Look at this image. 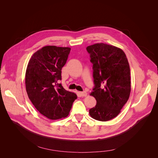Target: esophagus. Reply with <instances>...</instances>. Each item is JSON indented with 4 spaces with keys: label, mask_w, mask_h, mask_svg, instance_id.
I'll return each mask as SVG.
<instances>
[{
    "label": "esophagus",
    "mask_w": 158,
    "mask_h": 158,
    "mask_svg": "<svg viewBox=\"0 0 158 158\" xmlns=\"http://www.w3.org/2000/svg\"><path fill=\"white\" fill-rule=\"evenodd\" d=\"M80 97H86L87 95V93L86 91H80L78 93Z\"/></svg>",
    "instance_id": "34e87169"
}]
</instances>
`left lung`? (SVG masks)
Instances as JSON below:
<instances>
[{
  "mask_svg": "<svg viewBox=\"0 0 158 158\" xmlns=\"http://www.w3.org/2000/svg\"><path fill=\"white\" fill-rule=\"evenodd\" d=\"M93 64L94 88L91 95L97 104L89 109L93 119L107 121L120 113L131 92L130 69L124 51L97 43L86 48Z\"/></svg>",
  "mask_w": 158,
  "mask_h": 158,
  "instance_id": "1",
  "label": "left lung"
}]
</instances>
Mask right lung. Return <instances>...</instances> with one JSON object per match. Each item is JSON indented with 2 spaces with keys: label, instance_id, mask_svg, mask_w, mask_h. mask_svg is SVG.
Wrapping results in <instances>:
<instances>
[{
  "label": "right lung",
  "instance_id": "1",
  "mask_svg": "<svg viewBox=\"0 0 158 158\" xmlns=\"http://www.w3.org/2000/svg\"><path fill=\"white\" fill-rule=\"evenodd\" d=\"M70 51L68 47L44 46L32 55L27 68L28 98L41 114L52 120L67 117L77 98L76 94L65 90L58 83Z\"/></svg>",
  "mask_w": 158,
  "mask_h": 158
}]
</instances>
